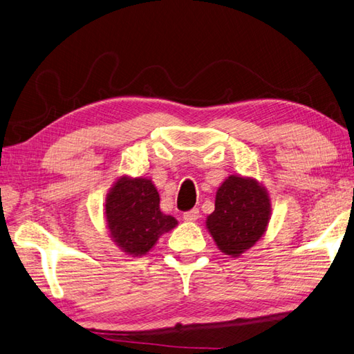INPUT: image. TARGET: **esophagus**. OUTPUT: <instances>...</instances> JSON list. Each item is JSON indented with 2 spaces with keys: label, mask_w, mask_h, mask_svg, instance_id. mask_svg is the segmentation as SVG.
<instances>
[{
  "label": "esophagus",
  "mask_w": 354,
  "mask_h": 354,
  "mask_svg": "<svg viewBox=\"0 0 354 354\" xmlns=\"http://www.w3.org/2000/svg\"><path fill=\"white\" fill-rule=\"evenodd\" d=\"M198 218H200V210L197 207L187 210L183 214V219H186V221H195V219Z\"/></svg>",
  "instance_id": "34e87169"
}]
</instances>
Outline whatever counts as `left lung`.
<instances>
[{
  "instance_id": "8db88e82",
  "label": "left lung",
  "mask_w": 354,
  "mask_h": 354,
  "mask_svg": "<svg viewBox=\"0 0 354 354\" xmlns=\"http://www.w3.org/2000/svg\"><path fill=\"white\" fill-rule=\"evenodd\" d=\"M268 194L251 178L230 176L219 186L207 229L223 253L236 257L262 238L268 225Z\"/></svg>"
}]
</instances>
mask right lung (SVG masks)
<instances>
[{
    "label": "right lung",
    "mask_w": 354,
    "mask_h": 354,
    "mask_svg": "<svg viewBox=\"0 0 354 354\" xmlns=\"http://www.w3.org/2000/svg\"><path fill=\"white\" fill-rule=\"evenodd\" d=\"M159 192L148 178H120L106 200V219L124 253L145 254L162 233L174 229L176 218L163 215Z\"/></svg>",
    "instance_id": "right-lung-1"
}]
</instances>
